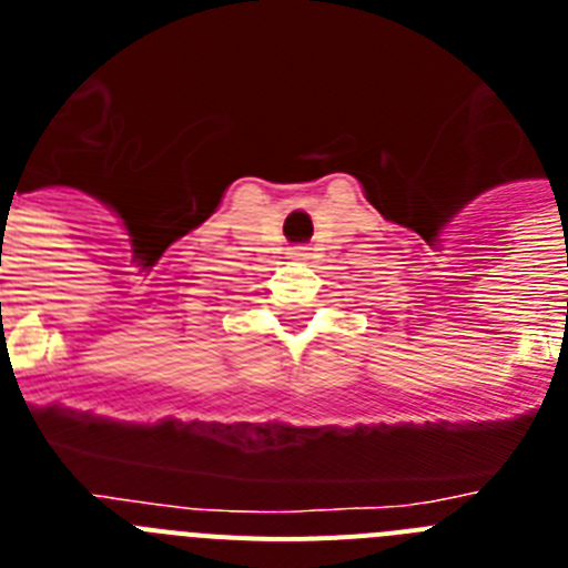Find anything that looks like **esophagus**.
Wrapping results in <instances>:
<instances>
[{
	"label": "esophagus",
	"mask_w": 568,
	"mask_h": 568,
	"mask_svg": "<svg viewBox=\"0 0 568 568\" xmlns=\"http://www.w3.org/2000/svg\"><path fill=\"white\" fill-rule=\"evenodd\" d=\"M290 255H293V258H310L307 247H293L290 250Z\"/></svg>",
	"instance_id": "1"
}]
</instances>
